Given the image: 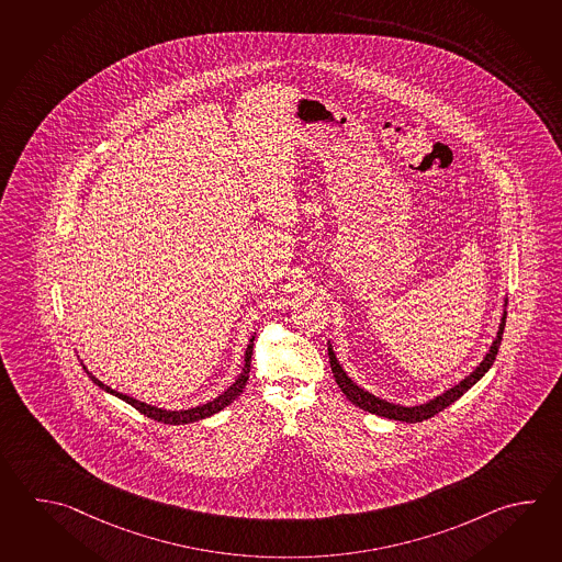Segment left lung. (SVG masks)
Listing matches in <instances>:
<instances>
[{
    "mask_svg": "<svg viewBox=\"0 0 562 562\" xmlns=\"http://www.w3.org/2000/svg\"><path fill=\"white\" fill-rule=\"evenodd\" d=\"M504 324H506V316H503V324H501V328H498V336H496V340H494L491 352L486 355V358L481 362V367L476 368V370L470 374L469 379L462 380L454 389L447 390L442 396H438L435 401L428 402V404H424V406H416V408H404V406H396V404L380 401L376 396H372V394H368L364 390L358 389L355 382L346 376V372L340 368L336 356H334L333 348L328 346L330 368H333L334 379H336L338 389L342 390L344 394H346V398L352 402V404H356L358 408H362V411H367V413L370 414H379V416H384V418H392V420L420 423V420L432 418L435 414L442 413L452 402L459 401L464 392H469V390L488 372V368L493 367L494 360H496L501 342H503Z\"/></svg>",
    "mask_w": 562,
    "mask_h": 562,
    "instance_id": "8db88e82",
    "label": "left lung"
}]
</instances>
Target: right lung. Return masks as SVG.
I'll list each match as a JSON object with an SVG mask.
<instances>
[{
	"instance_id": "right-lung-1",
	"label": "right lung",
	"mask_w": 562,
	"mask_h": 562,
	"mask_svg": "<svg viewBox=\"0 0 562 562\" xmlns=\"http://www.w3.org/2000/svg\"><path fill=\"white\" fill-rule=\"evenodd\" d=\"M252 350L254 344H248V348H246V358H244V370H241L240 379L236 380L232 386H229L224 394H220L218 398H214L212 402H207V404H202V406H198V408H190V411H180V413H168V411H160V408H154V406H148V404H144V402H138L136 398H130L126 394H122V392H117V390L108 389L105 384H102L100 380L95 379V376H90L93 380V384H98L100 389L108 390L110 394H114L117 398H122V401L127 402V404H132L138 413L146 414L148 418L151 420H156V423L164 424H188L195 423V420H202V418H207V416H212V414L220 413L222 408H226L228 404L236 401L238 396H240L241 390L246 386V382H248V374H250V362H252Z\"/></svg>"
}]
</instances>
